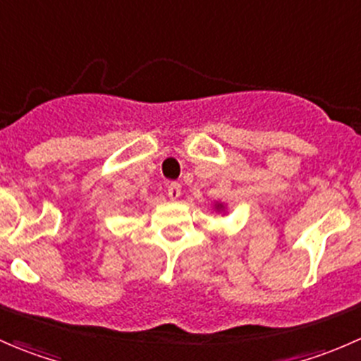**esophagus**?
Here are the masks:
<instances>
[{"label": "esophagus", "mask_w": 361, "mask_h": 361, "mask_svg": "<svg viewBox=\"0 0 361 361\" xmlns=\"http://www.w3.org/2000/svg\"><path fill=\"white\" fill-rule=\"evenodd\" d=\"M167 195H169V199L176 201L181 195V185L178 183V181H171V183L167 185Z\"/></svg>", "instance_id": "1"}]
</instances>
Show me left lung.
I'll list each match as a JSON object with an SVG mask.
<instances>
[{
    "mask_svg": "<svg viewBox=\"0 0 361 361\" xmlns=\"http://www.w3.org/2000/svg\"><path fill=\"white\" fill-rule=\"evenodd\" d=\"M216 207H218V209H221V207H224V206H221V204H218V206H216Z\"/></svg>",
    "mask_w": 361,
    "mask_h": 361,
    "instance_id": "1",
    "label": "left lung"
}]
</instances>
